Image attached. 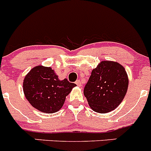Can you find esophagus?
<instances>
[{
	"mask_svg": "<svg viewBox=\"0 0 151 151\" xmlns=\"http://www.w3.org/2000/svg\"><path fill=\"white\" fill-rule=\"evenodd\" d=\"M76 85L78 86V87H81V81H80V80H77V81H76Z\"/></svg>",
	"mask_w": 151,
	"mask_h": 151,
	"instance_id": "1",
	"label": "esophagus"
}]
</instances>
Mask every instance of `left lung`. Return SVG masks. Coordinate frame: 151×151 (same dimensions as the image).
Returning a JSON list of instances; mask_svg holds the SVG:
<instances>
[{
	"instance_id": "left-lung-1",
	"label": "left lung",
	"mask_w": 151,
	"mask_h": 151,
	"mask_svg": "<svg viewBox=\"0 0 151 151\" xmlns=\"http://www.w3.org/2000/svg\"><path fill=\"white\" fill-rule=\"evenodd\" d=\"M127 87L128 77L123 66L114 61H104L92 70L84 94L93 110L106 113L119 105Z\"/></svg>"
}]
</instances>
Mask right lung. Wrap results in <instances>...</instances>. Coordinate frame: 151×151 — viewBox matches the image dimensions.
Segmentation results:
<instances>
[{"label":"right lung","instance_id":"obj_1","mask_svg":"<svg viewBox=\"0 0 151 151\" xmlns=\"http://www.w3.org/2000/svg\"><path fill=\"white\" fill-rule=\"evenodd\" d=\"M76 84L61 81L51 67L37 66L24 78L23 90L31 105L39 111L53 113L62 107L66 96Z\"/></svg>","mask_w":151,"mask_h":151}]
</instances>
